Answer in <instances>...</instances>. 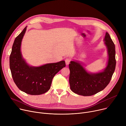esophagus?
Segmentation results:
<instances>
[{
    "instance_id": "obj_1",
    "label": "esophagus",
    "mask_w": 126,
    "mask_h": 126,
    "mask_svg": "<svg viewBox=\"0 0 126 126\" xmlns=\"http://www.w3.org/2000/svg\"><path fill=\"white\" fill-rule=\"evenodd\" d=\"M70 61H71V60L69 58H66V59H65V63H66V65H68V64H69Z\"/></svg>"
}]
</instances>
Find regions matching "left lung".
Here are the masks:
<instances>
[{
  "instance_id": "left-lung-1",
  "label": "left lung",
  "mask_w": 126,
  "mask_h": 126,
  "mask_svg": "<svg viewBox=\"0 0 126 126\" xmlns=\"http://www.w3.org/2000/svg\"><path fill=\"white\" fill-rule=\"evenodd\" d=\"M103 41L108 54L106 67L103 70L90 72L80 61L74 60L70 61L69 84L70 89L74 93L83 96L93 95L102 91L110 83L115 68V48L107 32Z\"/></svg>"
}]
</instances>
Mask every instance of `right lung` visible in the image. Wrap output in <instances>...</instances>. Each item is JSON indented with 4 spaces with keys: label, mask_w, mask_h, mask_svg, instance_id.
I'll return each mask as SVG.
<instances>
[{
    "label": "right lung",
    "mask_w": 126,
    "mask_h": 126,
    "mask_svg": "<svg viewBox=\"0 0 126 126\" xmlns=\"http://www.w3.org/2000/svg\"><path fill=\"white\" fill-rule=\"evenodd\" d=\"M27 29L25 27L16 37L12 47L10 66L13 80L22 92L38 95L48 91L55 75L65 67V61L47 63L39 66L29 65L23 57L21 44Z\"/></svg>",
    "instance_id": "obj_1"
}]
</instances>
